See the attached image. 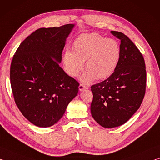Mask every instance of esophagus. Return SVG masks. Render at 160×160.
I'll return each mask as SVG.
<instances>
[{
  "instance_id": "1",
  "label": "esophagus",
  "mask_w": 160,
  "mask_h": 160,
  "mask_svg": "<svg viewBox=\"0 0 160 160\" xmlns=\"http://www.w3.org/2000/svg\"><path fill=\"white\" fill-rule=\"evenodd\" d=\"M88 88L85 85H82V84H80V85H79V90L80 91H82L84 90H88Z\"/></svg>"
}]
</instances>
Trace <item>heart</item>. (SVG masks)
<instances>
[{"mask_svg": "<svg viewBox=\"0 0 160 160\" xmlns=\"http://www.w3.org/2000/svg\"><path fill=\"white\" fill-rule=\"evenodd\" d=\"M72 50L73 53L67 51L64 53L65 69L70 76L77 77L85 62L87 71L80 80L86 84L109 77L117 66L121 55L117 42L96 33L78 38L72 44Z\"/></svg>", "mask_w": 160, "mask_h": 160, "instance_id": "obj_1", "label": "heart"}]
</instances>
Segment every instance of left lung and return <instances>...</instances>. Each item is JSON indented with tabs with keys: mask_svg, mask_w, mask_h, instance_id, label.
<instances>
[{
	"mask_svg": "<svg viewBox=\"0 0 160 160\" xmlns=\"http://www.w3.org/2000/svg\"><path fill=\"white\" fill-rule=\"evenodd\" d=\"M111 33L121 40L118 65L107 80L91 87L92 116L106 128L123 125L131 118L141 105L146 88L142 53L126 35L116 31Z\"/></svg>",
	"mask_w": 160,
	"mask_h": 160,
	"instance_id": "obj_1",
	"label": "left lung"
}]
</instances>
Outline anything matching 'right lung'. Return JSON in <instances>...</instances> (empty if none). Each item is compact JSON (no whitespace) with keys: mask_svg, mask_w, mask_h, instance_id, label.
I'll list each match as a JSON object with an SVG mask.
<instances>
[{"mask_svg":"<svg viewBox=\"0 0 160 160\" xmlns=\"http://www.w3.org/2000/svg\"><path fill=\"white\" fill-rule=\"evenodd\" d=\"M74 27L68 24L37 29L21 43L12 58L10 77L15 104L37 126L57 123L78 94L79 83L59 66Z\"/></svg>","mask_w":160,"mask_h":160,"instance_id":"add662e5","label":"right lung"}]
</instances>
